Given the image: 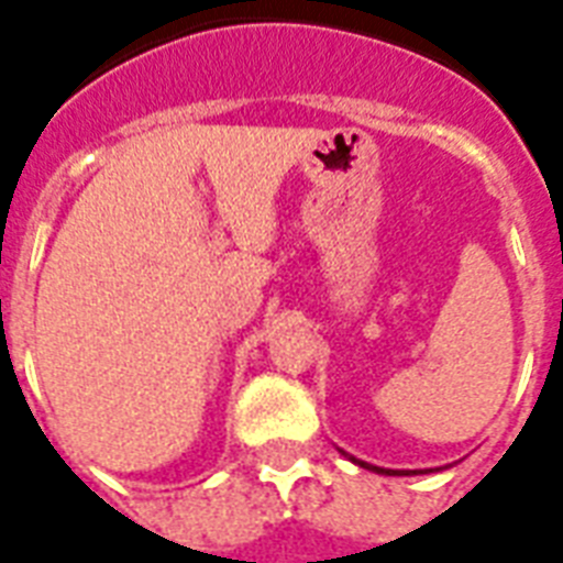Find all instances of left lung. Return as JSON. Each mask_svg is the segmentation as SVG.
<instances>
[{
	"mask_svg": "<svg viewBox=\"0 0 563 563\" xmlns=\"http://www.w3.org/2000/svg\"><path fill=\"white\" fill-rule=\"evenodd\" d=\"M363 466H366V463H363ZM368 470H375V472H384V470H377V466H368Z\"/></svg>",
	"mask_w": 563,
	"mask_h": 563,
	"instance_id": "left-lung-1",
	"label": "left lung"
}]
</instances>
